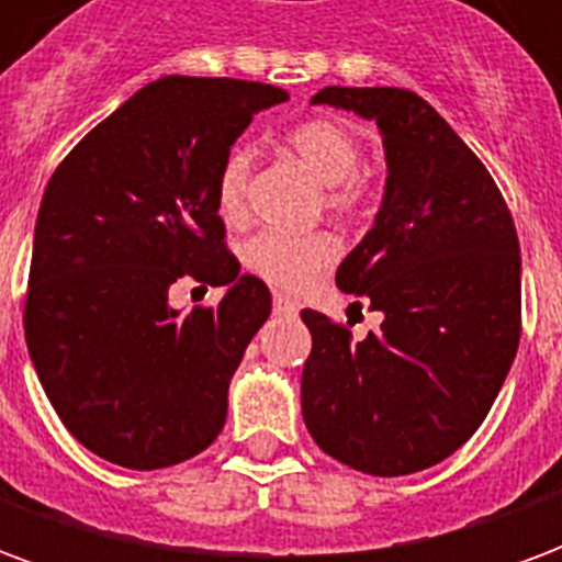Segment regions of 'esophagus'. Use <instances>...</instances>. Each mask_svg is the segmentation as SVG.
I'll return each mask as SVG.
<instances>
[{
  "label": "esophagus",
  "mask_w": 562,
  "mask_h": 562,
  "mask_svg": "<svg viewBox=\"0 0 562 562\" xmlns=\"http://www.w3.org/2000/svg\"><path fill=\"white\" fill-rule=\"evenodd\" d=\"M273 313H280V316H292V313H297V304L289 301L285 294H273Z\"/></svg>",
  "instance_id": "obj_1"
}]
</instances>
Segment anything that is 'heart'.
I'll list each match as a JSON object with an SVG mask.
<instances>
[{"mask_svg": "<svg viewBox=\"0 0 562 562\" xmlns=\"http://www.w3.org/2000/svg\"><path fill=\"white\" fill-rule=\"evenodd\" d=\"M285 147L292 159L322 186V207L334 216H355L370 198V173L358 165L361 161V140L352 128L330 120L313 116L304 120L285 135ZM249 171L252 159L246 149H232L222 159L213 183L216 213L225 222H240L246 216V195H249ZM340 246L325 232L289 237V234L261 232L240 246L244 268L265 280L273 289H304L306 282L337 261Z\"/></svg>", "mask_w": 562, "mask_h": 562, "instance_id": "1", "label": "heart"}]
</instances>
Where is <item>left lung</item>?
<instances>
[{
	"mask_svg": "<svg viewBox=\"0 0 562 562\" xmlns=\"http://www.w3.org/2000/svg\"><path fill=\"white\" fill-rule=\"evenodd\" d=\"M313 104L373 120L389 180L373 228L342 258L337 285L382 313L352 342L316 310L301 376L316 446L367 475H409L470 439L508 376L520 340V249L482 159L422 95L397 87H325ZM361 306V304H358Z\"/></svg>",
	"mask_w": 562,
	"mask_h": 562,
	"instance_id": "1",
	"label": "left lung"
}]
</instances>
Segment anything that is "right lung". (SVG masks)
Here are the masks:
<instances>
[{
  "label": "right lung",
  "mask_w": 562,
  "mask_h": 562,
  "mask_svg": "<svg viewBox=\"0 0 562 562\" xmlns=\"http://www.w3.org/2000/svg\"><path fill=\"white\" fill-rule=\"evenodd\" d=\"M285 99L256 80H153L44 189L23 328L47 401L92 454L161 470L220 436L270 292L228 252L213 183L252 116ZM177 279L229 292L180 317Z\"/></svg>",
  "instance_id": "1"
}]
</instances>
